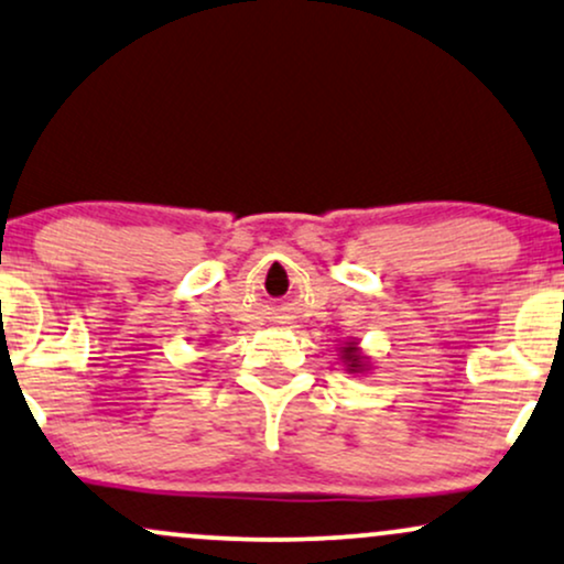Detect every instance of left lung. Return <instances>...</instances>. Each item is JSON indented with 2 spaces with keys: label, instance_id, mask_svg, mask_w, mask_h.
Listing matches in <instances>:
<instances>
[{
  "label": "left lung",
  "instance_id": "1",
  "mask_svg": "<svg viewBox=\"0 0 564 564\" xmlns=\"http://www.w3.org/2000/svg\"><path fill=\"white\" fill-rule=\"evenodd\" d=\"M339 360H343L345 371L352 373V377H366V373L371 371V358L366 356L356 337L347 339V343L339 347Z\"/></svg>",
  "mask_w": 564,
  "mask_h": 564
}]
</instances>
